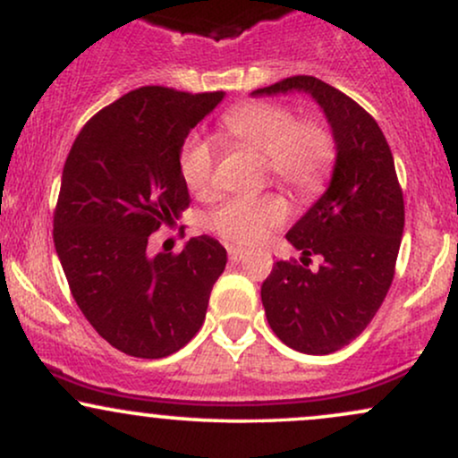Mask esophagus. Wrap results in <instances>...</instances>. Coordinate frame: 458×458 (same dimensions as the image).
I'll return each instance as SVG.
<instances>
[{
	"label": "esophagus",
	"instance_id": "1",
	"mask_svg": "<svg viewBox=\"0 0 458 458\" xmlns=\"http://www.w3.org/2000/svg\"><path fill=\"white\" fill-rule=\"evenodd\" d=\"M228 259L233 262H239L243 259V250H236V247H228Z\"/></svg>",
	"mask_w": 458,
	"mask_h": 458
}]
</instances>
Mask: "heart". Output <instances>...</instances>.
<instances>
[{"label": "heart", "mask_w": 458, "mask_h": 458, "mask_svg": "<svg viewBox=\"0 0 458 458\" xmlns=\"http://www.w3.org/2000/svg\"><path fill=\"white\" fill-rule=\"evenodd\" d=\"M219 133L228 144L262 157L265 174L297 198H312L325 187L335 163L334 131L325 120L297 118L284 103L251 101L228 109L219 120ZM215 155L211 144L189 135L178 152L182 182L196 196L213 187ZM286 207L277 196L233 198L208 215V228L228 243L251 245L271 228L284 224Z\"/></svg>", "instance_id": "1"}]
</instances>
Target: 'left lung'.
<instances>
[{"mask_svg": "<svg viewBox=\"0 0 458 458\" xmlns=\"http://www.w3.org/2000/svg\"><path fill=\"white\" fill-rule=\"evenodd\" d=\"M308 92L335 138L327 191L288 230L301 262L277 260L260 297L273 334L299 353L329 355L368 327L390 291L404 228L403 189L377 120L344 92L297 75L251 97ZM310 255L324 259L310 270Z\"/></svg>", "mask_w": 458, "mask_h": 458, "instance_id": "left-lung-1", "label": "left lung"}]
</instances>
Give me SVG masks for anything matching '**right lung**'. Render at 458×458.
Listing matches in <instances>:
<instances>
[{
  "label": "right lung",
  "mask_w": 458,
  "mask_h": 458,
  "mask_svg": "<svg viewBox=\"0 0 458 458\" xmlns=\"http://www.w3.org/2000/svg\"><path fill=\"white\" fill-rule=\"evenodd\" d=\"M224 92L144 86L94 114L68 152L54 213L57 259L79 310L109 344L144 360L176 353L207 317L225 250L193 236L150 259L148 236L181 217L178 152Z\"/></svg>",
  "instance_id": "obj_1"
}]
</instances>
